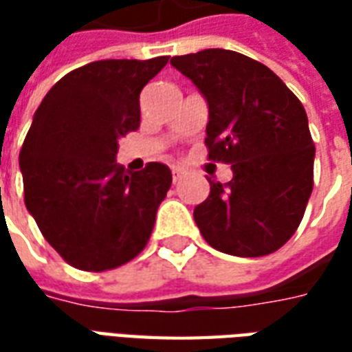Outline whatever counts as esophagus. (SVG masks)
Segmentation results:
<instances>
[{
  "mask_svg": "<svg viewBox=\"0 0 352 352\" xmlns=\"http://www.w3.org/2000/svg\"><path fill=\"white\" fill-rule=\"evenodd\" d=\"M171 173H173V183H179V181L184 177L183 169H179V168L171 169Z\"/></svg>",
  "mask_w": 352,
  "mask_h": 352,
  "instance_id": "obj_1",
  "label": "esophagus"
}]
</instances>
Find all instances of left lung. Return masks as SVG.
<instances>
[{
  "label": "left lung",
  "mask_w": 352,
  "mask_h": 352,
  "mask_svg": "<svg viewBox=\"0 0 352 352\" xmlns=\"http://www.w3.org/2000/svg\"><path fill=\"white\" fill-rule=\"evenodd\" d=\"M171 65L207 100L209 160L234 171L194 209L201 236L234 256L272 254L294 236L313 190L315 145L302 101L270 67L234 50H199Z\"/></svg>",
  "instance_id": "8db88e82"
}]
</instances>
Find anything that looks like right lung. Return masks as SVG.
I'll return each instance as SVG.
<instances>
[{"label": "right lung", "mask_w": 352, "mask_h": 352, "mask_svg": "<svg viewBox=\"0 0 352 352\" xmlns=\"http://www.w3.org/2000/svg\"><path fill=\"white\" fill-rule=\"evenodd\" d=\"M100 60L58 80L35 111L20 169L24 201L43 237L73 267L107 272L135 258L153 234L171 171L116 164L118 138L141 122L139 94L168 64Z\"/></svg>", "instance_id": "obj_1"}]
</instances>
